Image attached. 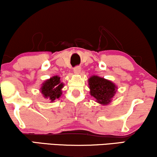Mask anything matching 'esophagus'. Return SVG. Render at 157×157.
I'll return each instance as SVG.
<instances>
[{
  "label": "esophagus",
  "mask_w": 157,
  "mask_h": 157,
  "mask_svg": "<svg viewBox=\"0 0 157 157\" xmlns=\"http://www.w3.org/2000/svg\"><path fill=\"white\" fill-rule=\"evenodd\" d=\"M73 71H74L75 74H76V75L80 74V72H81V68H80V67H79V66L75 67V68H74V69H73Z\"/></svg>",
  "instance_id": "esophagus-1"
}]
</instances>
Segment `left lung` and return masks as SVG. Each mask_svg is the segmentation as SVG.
<instances>
[{"label":"left lung","instance_id":"obj_1","mask_svg":"<svg viewBox=\"0 0 157 157\" xmlns=\"http://www.w3.org/2000/svg\"><path fill=\"white\" fill-rule=\"evenodd\" d=\"M88 85L91 96L96 99L97 103L103 105L112 101L117 89L114 83L96 75L88 79Z\"/></svg>","mask_w":157,"mask_h":157}]
</instances>
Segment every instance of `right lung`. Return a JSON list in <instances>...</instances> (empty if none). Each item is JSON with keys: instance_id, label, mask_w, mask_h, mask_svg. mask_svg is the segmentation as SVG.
<instances>
[{"instance_id": "add662e5", "label": "right lung", "mask_w": 157, "mask_h": 157, "mask_svg": "<svg viewBox=\"0 0 157 157\" xmlns=\"http://www.w3.org/2000/svg\"><path fill=\"white\" fill-rule=\"evenodd\" d=\"M63 87L64 84L61 82L60 77L56 75L45 80L40 88V91L45 98H48L51 102H53L56 99L60 98Z\"/></svg>"}]
</instances>
